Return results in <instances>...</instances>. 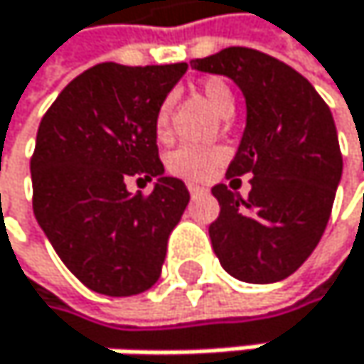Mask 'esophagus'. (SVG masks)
Instances as JSON below:
<instances>
[{"mask_svg":"<svg viewBox=\"0 0 364 364\" xmlns=\"http://www.w3.org/2000/svg\"><path fill=\"white\" fill-rule=\"evenodd\" d=\"M188 190H190L192 196H198V194H205V192H207L203 186H196V183H188Z\"/></svg>","mask_w":364,"mask_h":364,"instance_id":"34e87169","label":"esophagus"}]
</instances>
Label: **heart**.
<instances>
[{
	"label": "heart",
	"instance_id": "b5f03b06",
	"mask_svg": "<svg viewBox=\"0 0 364 364\" xmlns=\"http://www.w3.org/2000/svg\"><path fill=\"white\" fill-rule=\"evenodd\" d=\"M200 93L218 115H227L233 111V93L231 89L218 80L209 78L200 85ZM155 131L159 137H166L170 131V100H166L155 117ZM225 161V150L223 148H212V146H181L168 157V170L174 172L176 176H183L188 181H205L209 178L216 168Z\"/></svg>",
	"mask_w": 364,
	"mask_h": 364
}]
</instances>
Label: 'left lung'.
I'll list each match as a JSON object with an SVG mask.
<instances>
[{"label": "left lung", "mask_w": 364, "mask_h": 364, "mask_svg": "<svg viewBox=\"0 0 364 364\" xmlns=\"http://www.w3.org/2000/svg\"><path fill=\"white\" fill-rule=\"evenodd\" d=\"M190 65L233 80L247 105L227 178L253 174L251 192L212 188L220 203L209 225L214 253L240 282H282L310 257L330 220L343 174L332 111L299 72L257 50L227 48Z\"/></svg>", "instance_id": "1"}]
</instances>
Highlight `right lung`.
Instances as JSON below:
<instances>
[{"instance_id": "obj_1", "label": "right lung", "mask_w": 364, "mask_h": 364, "mask_svg": "<svg viewBox=\"0 0 364 364\" xmlns=\"http://www.w3.org/2000/svg\"><path fill=\"white\" fill-rule=\"evenodd\" d=\"M188 63H100L69 82L38 124L30 161L34 216L87 288L131 297L157 284L168 237L190 203L159 161L155 117ZM156 178L150 197L126 181Z\"/></svg>"}]
</instances>
